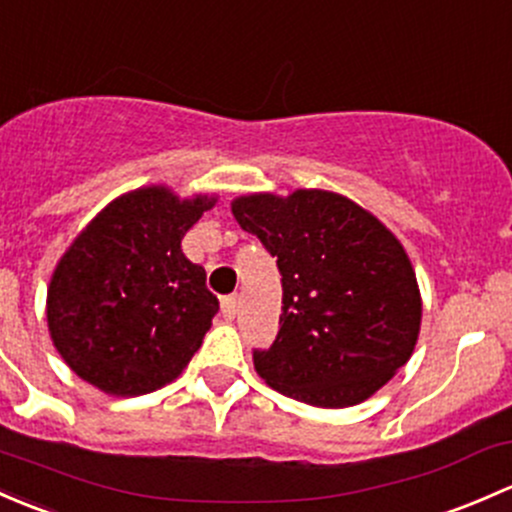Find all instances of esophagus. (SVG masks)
<instances>
[{
	"instance_id": "esophagus-1",
	"label": "esophagus",
	"mask_w": 512,
	"mask_h": 512,
	"mask_svg": "<svg viewBox=\"0 0 512 512\" xmlns=\"http://www.w3.org/2000/svg\"><path fill=\"white\" fill-rule=\"evenodd\" d=\"M220 311H223L225 319H235V314H238V297H235V294L223 297V301H220Z\"/></svg>"
}]
</instances>
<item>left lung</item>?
Segmentation results:
<instances>
[{"label": "left lung", "instance_id": "1", "mask_svg": "<svg viewBox=\"0 0 512 512\" xmlns=\"http://www.w3.org/2000/svg\"><path fill=\"white\" fill-rule=\"evenodd\" d=\"M233 215L282 274L279 333L252 351L257 375L314 407L368 400L410 360L422 324L400 240L351 198L319 188L240 196Z\"/></svg>", "mask_w": 512, "mask_h": 512}]
</instances>
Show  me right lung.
I'll use <instances>...</instances> for the list:
<instances>
[{
	"mask_svg": "<svg viewBox=\"0 0 512 512\" xmlns=\"http://www.w3.org/2000/svg\"><path fill=\"white\" fill-rule=\"evenodd\" d=\"M215 198L164 186L115 198L56 265L46 319L68 368L107 395L134 397L179 378L218 314L206 270L181 252Z\"/></svg>",
	"mask_w": 512,
	"mask_h": 512,
	"instance_id": "right-lung-1",
	"label": "right lung"
}]
</instances>
